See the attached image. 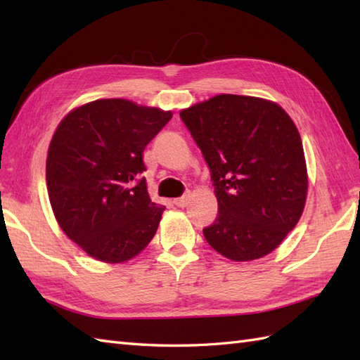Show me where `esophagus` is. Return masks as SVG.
Returning <instances> with one entry per match:
<instances>
[{
	"mask_svg": "<svg viewBox=\"0 0 360 360\" xmlns=\"http://www.w3.org/2000/svg\"><path fill=\"white\" fill-rule=\"evenodd\" d=\"M188 200H190V195L186 193V195L179 196V198H176V200H174L173 202H174L176 205H178V207H186V205L188 204Z\"/></svg>",
	"mask_w": 360,
	"mask_h": 360,
	"instance_id": "esophagus-1",
	"label": "esophagus"
}]
</instances>
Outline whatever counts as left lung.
Returning a JSON list of instances; mask_svg holds the SVG:
<instances>
[{
  "mask_svg": "<svg viewBox=\"0 0 360 360\" xmlns=\"http://www.w3.org/2000/svg\"><path fill=\"white\" fill-rule=\"evenodd\" d=\"M179 116L209 165L218 217L202 229L210 246L233 262L262 258L300 219L308 192L297 127L277 103L219 94Z\"/></svg>",
  "mask_w": 360,
  "mask_h": 360,
  "instance_id": "left-lung-1",
  "label": "left lung"
}]
</instances>
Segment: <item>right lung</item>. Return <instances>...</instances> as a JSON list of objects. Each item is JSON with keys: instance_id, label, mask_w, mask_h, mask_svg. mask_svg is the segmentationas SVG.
<instances>
[{"instance_id": "add662e5", "label": "right lung", "mask_w": 360, "mask_h": 360, "mask_svg": "<svg viewBox=\"0 0 360 360\" xmlns=\"http://www.w3.org/2000/svg\"><path fill=\"white\" fill-rule=\"evenodd\" d=\"M173 114L125 98H102L60 122L46 182L60 227L89 257L122 263L155 236L164 205L147 192L143 150Z\"/></svg>"}]
</instances>
